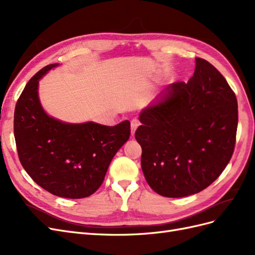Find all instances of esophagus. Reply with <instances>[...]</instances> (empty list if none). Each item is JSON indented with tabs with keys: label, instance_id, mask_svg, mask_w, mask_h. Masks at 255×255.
Instances as JSON below:
<instances>
[{
	"label": "esophagus",
	"instance_id": "obj_1",
	"mask_svg": "<svg viewBox=\"0 0 255 255\" xmlns=\"http://www.w3.org/2000/svg\"><path fill=\"white\" fill-rule=\"evenodd\" d=\"M139 125H140V123L137 119H133L132 121H130V134H132V135L135 134L136 129H137L138 127H139Z\"/></svg>",
	"mask_w": 255,
	"mask_h": 255
}]
</instances>
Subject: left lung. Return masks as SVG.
Returning <instances> with one entry per match:
<instances>
[{
	"label": "left lung",
	"mask_w": 255,
	"mask_h": 255,
	"mask_svg": "<svg viewBox=\"0 0 255 255\" xmlns=\"http://www.w3.org/2000/svg\"><path fill=\"white\" fill-rule=\"evenodd\" d=\"M237 99L222 74L196 58L192 78L166 87L139 115L141 168L158 195L198 194L225 170L235 148Z\"/></svg>",
	"instance_id": "obj_1"
}]
</instances>
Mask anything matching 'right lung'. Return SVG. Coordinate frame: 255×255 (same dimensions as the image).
I'll list each match as a JSON object with an SVG mask.
<instances>
[{
  "label": "right lung",
  "mask_w": 255,
  "mask_h": 255,
  "mask_svg": "<svg viewBox=\"0 0 255 255\" xmlns=\"http://www.w3.org/2000/svg\"><path fill=\"white\" fill-rule=\"evenodd\" d=\"M58 64L42 68L28 81L14 110L13 132L21 165L40 187L68 199L89 197L104 181L115 154L129 138V121L115 127L67 123L42 109L38 85Z\"/></svg>",
  "instance_id": "right-lung-1"
}]
</instances>
